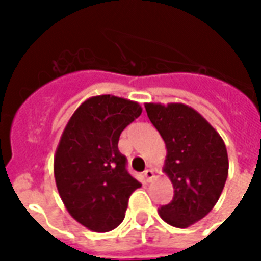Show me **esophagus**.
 Returning <instances> with one entry per match:
<instances>
[{"label": "esophagus", "instance_id": "esophagus-1", "mask_svg": "<svg viewBox=\"0 0 261 261\" xmlns=\"http://www.w3.org/2000/svg\"><path fill=\"white\" fill-rule=\"evenodd\" d=\"M153 177H154V172L151 171V169H146V171L143 172V180L145 181L149 182Z\"/></svg>", "mask_w": 261, "mask_h": 261}]
</instances>
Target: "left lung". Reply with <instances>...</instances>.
<instances>
[{"instance_id":"left-lung-1","label":"left lung","mask_w":261,"mask_h":261,"mask_svg":"<svg viewBox=\"0 0 261 261\" xmlns=\"http://www.w3.org/2000/svg\"><path fill=\"white\" fill-rule=\"evenodd\" d=\"M145 108L165 142L163 172L174 190L172 202L160 207L159 214L172 226L188 227L204 218L222 194L229 172L226 146L192 107L146 102Z\"/></svg>"}]
</instances>
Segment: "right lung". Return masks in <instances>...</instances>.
<instances>
[{"label": "right lung", "mask_w": 261, "mask_h": 261, "mask_svg": "<svg viewBox=\"0 0 261 261\" xmlns=\"http://www.w3.org/2000/svg\"><path fill=\"white\" fill-rule=\"evenodd\" d=\"M142 114L137 101L100 94L69 119L54 155L59 196L69 214L96 233L114 230L124 219L128 198L142 186L126 169L119 151L122 131Z\"/></svg>", "instance_id": "1"}]
</instances>
